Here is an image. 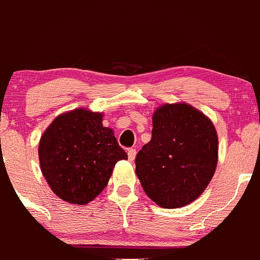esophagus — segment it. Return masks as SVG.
I'll return each mask as SVG.
<instances>
[{"instance_id": "obj_1", "label": "esophagus", "mask_w": 260, "mask_h": 260, "mask_svg": "<svg viewBox=\"0 0 260 260\" xmlns=\"http://www.w3.org/2000/svg\"><path fill=\"white\" fill-rule=\"evenodd\" d=\"M127 154H128V159L132 162V160H135L136 154H137V151H136V149H133V148H131V149H128V151H127Z\"/></svg>"}]
</instances>
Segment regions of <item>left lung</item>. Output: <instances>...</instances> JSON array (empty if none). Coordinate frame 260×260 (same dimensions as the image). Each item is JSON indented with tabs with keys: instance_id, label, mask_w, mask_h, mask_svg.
<instances>
[{
	"instance_id": "left-lung-1",
	"label": "left lung",
	"mask_w": 260,
	"mask_h": 260,
	"mask_svg": "<svg viewBox=\"0 0 260 260\" xmlns=\"http://www.w3.org/2000/svg\"><path fill=\"white\" fill-rule=\"evenodd\" d=\"M152 139L136 158L146 194L162 208H180L208 187L218 163L212 121L188 103H166L152 117Z\"/></svg>"
}]
</instances>
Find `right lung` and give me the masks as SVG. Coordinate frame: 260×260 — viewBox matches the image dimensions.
<instances>
[{"label":"right lung","mask_w":260,"mask_h":260,"mask_svg":"<svg viewBox=\"0 0 260 260\" xmlns=\"http://www.w3.org/2000/svg\"><path fill=\"white\" fill-rule=\"evenodd\" d=\"M103 113L76 108L59 114L38 144L41 171L62 201L84 206L100 194L118 160L127 159Z\"/></svg>","instance_id":"obj_1"}]
</instances>
